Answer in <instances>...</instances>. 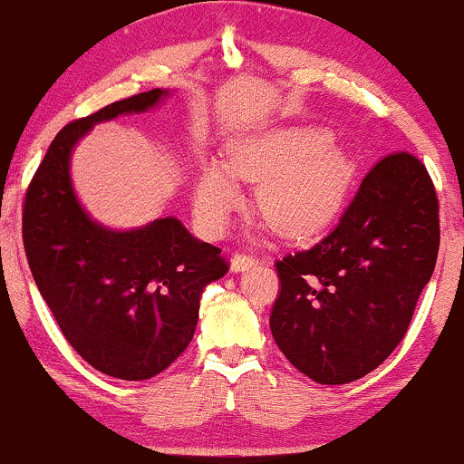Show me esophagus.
Instances as JSON below:
<instances>
[{
	"label": "esophagus",
	"mask_w": 464,
	"mask_h": 464,
	"mask_svg": "<svg viewBox=\"0 0 464 464\" xmlns=\"http://www.w3.org/2000/svg\"><path fill=\"white\" fill-rule=\"evenodd\" d=\"M259 259L255 257V255H248V253H236L231 257V270H248L253 268V266H257Z\"/></svg>",
	"instance_id": "obj_1"
}]
</instances>
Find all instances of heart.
Here are the masks:
<instances>
[{"label":"heart","instance_id":"1","mask_svg":"<svg viewBox=\"0 0 464 464\" xmlns=\"http://www.w3.org/2000/svg\"><path fill=\"white\" fill-rule=\"evenodd\" d=\"M227 169L207 161L196 177V216L209 233H220L237 207L233 177L259 180V214L296 236L327 225L353 183V163L321 129H284L239 141L227 154Z\"/></svg>","mask_w":464,"mask_h":464}]
</instances>
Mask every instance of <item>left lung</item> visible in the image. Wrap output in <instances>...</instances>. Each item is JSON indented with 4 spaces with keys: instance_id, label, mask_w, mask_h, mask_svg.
<instances>
[{
    "instance_id": "1",
    "label": "left lung",
    "mask_w": 464,
    "mask_h": 464,
    "mask_svg": "<svg viewBox=\"0 0 464 464\" xmlns=\"http://www.w3.org/2000/svg\"><path fill=\"white\" fill-rule=\"evenodd\" d=\"M439 244V198L428 169L406 150L386 154L327 237L275 264L276 347L318 384L364 377L406 335Z\"/></svg>"
}]
</instances>
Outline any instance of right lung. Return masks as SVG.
<instances>
[{
    "label": "right lung",
    "instance_id": "obj_1",
    "mask_svg": "<svg viewBox=\"0 0 464 464\" xmlns=\"http://www.w3.org/2000/svg\"><path fill=\"white\" fill-rule=\"evenodd\" d=\"M168 92L137 93L73 120L52 141L24 202V248L58 327L95 371L150 380L188 349L207 284L228 273L222 250L196 239L177 218L111 231L84 214L69 157L98 121L143 113Z\"/></svg>",
    "mask_w": 464,
    "mask_h": 464
}]
</instances>
